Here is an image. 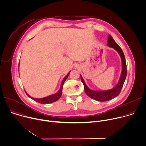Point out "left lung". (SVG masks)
Here are the masks:
<instances>
[{
    "label": "left lung",
    "instance_id": "obj_1",
    "mask_svg": "<svg viewBox=\"0 0 146 146\" xmlns=\"http://www.w3.org/2000/svg\"><path fill=\"white\" fill-rule=\"evenodd\" d=\"M107 42L108 43L107 45L110 47H112L114 48V49L120 55L121 60L122 70H121L119 80L117 84L116 85V86L112 89L110 90H93L88 88L85 82L84 81L82 76L80 74L81 80L84 85L85 92L87 94V96H88L90 98L93 99L94 100L98 101V102H102L109 101L116 98V97H117L123 88V84L124 83V81L127 76V65L125 62V59L124 54L123 53V52L121 50V48L118 45V44L115 41V40L113 39V38L112 37L111 35H109Z\"/></svg>",
    "mask_w": 146,
    "mask_h": 146
}]
</instances>
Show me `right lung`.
<instances>
[{
  "label": "right lung",
  "instance_id": "obj_1",
  "mask_svg": "<svg viewBox=\"0 0 146 146\" xmlns=\"http://www.w3.org/2000/svg\"><path fill=\"white\" fill-rule=\"evenodd\" d=\"M70 72L67 74V75L65 77V78L63 79V80L62 81V82H61V86H60V89L58 90V91L54 93V94H51L50 96H46V97H44V98H40V99H37V98H33V97L30 96L25 90V92L26 93V94L30 98H31V99H33V100L39 103H40V104H49V103H52L53 102H55L56 101H57L60 98L61 96L62 95V88H63V85L65 82V81H66V80L67 79V78L68 77L69 75V73H70Z\"/></svg>",
  "mask_w": 146,
  "mask_h": 146
}]
</instances>
